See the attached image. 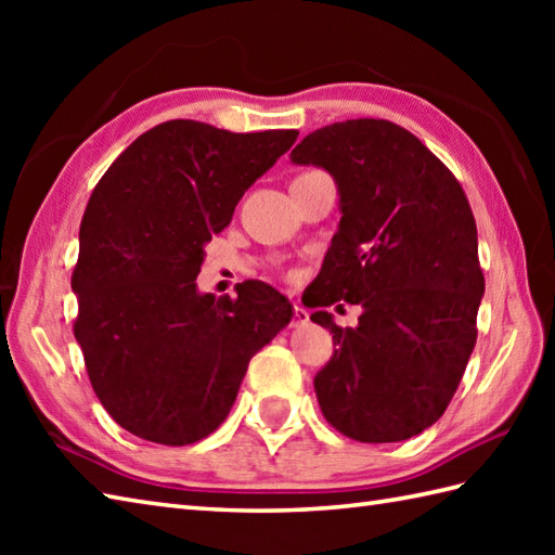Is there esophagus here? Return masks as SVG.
Returning <instances> with one entry per match:
<instances>
[{
	"label": "esophagus",
	"instance_id": "obj_1",
	"mask_svg": "<svg viewBox=\"0 0 555 555\" xmlns=\"http://www.w3.org/2000/svg\"><path fill=\"white\" fill-rule=\"evenodd\" d=\"M308 322H310L308 310L300 308V305H296V308H293V326H305Z\"/></svg>",
	"mask_w": 555,
	"mask_h": 555
}]
</instances>
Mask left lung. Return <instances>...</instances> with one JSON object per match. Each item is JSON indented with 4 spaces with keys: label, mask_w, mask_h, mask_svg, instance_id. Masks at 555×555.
Segmentation results:
<instances>
[{
    "label": "left lung",
    "mask_w": 555,
    "mask_h": 555,
    "mask_svg": "<svg viewBox=\"0 0 555 555\" xmlns=\"http://www.w3.org/2000/svg\"><path fill=\"white\" fill-rule=\"evenodd\" d=\"M291 162L324 169L338 191L317 308H362L352 328L310 314L338 346L314 376L317 400L350 439L405 441L443 415L473 356L485 296L473 209L455 176L384 119L324 126Z\"/></svg>",
    "instance_id": "obj_1"
}]
</instances>
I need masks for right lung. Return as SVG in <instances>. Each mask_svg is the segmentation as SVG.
I'll use <instances>...</instances> for the list:
<instances>
[{
  "label": "right lung",
  "mask_w": 555,
  "mask_h": 555,
  "mask_svg": "<svg viewBox=\"0 0 555 555\" xmlns=\"http://www.w3.org/2000/svg\"><path fill=\"white\" fill-rule=\"evenodd\" d=\"M176 119L128 145L90 195L70 279L74 334L104 410L140 439L188 446L227 420L247 362L293 320L262 281L199 293L211 235L296 143Z\"/></svg>",
  "instance_id": "1"
}]
</instances>
